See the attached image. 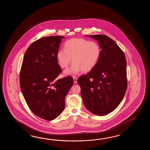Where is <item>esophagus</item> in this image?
I'll return each mask as SVG.
<instances>
[{"instance_id":"34e87169","label":"esophagus","mask_w":150,"mask_h":150,"mask_svg":"<svg viewBox=\"0 0 150 150\" xmlns=\"http://www.w3.org/2000/svg\"><path fill=\"white\" fill-rule=\"evenodd\" d=\"M73 79H74V83H77V78L75 76H73Z\"/></svg>"}]
</instances>
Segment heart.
<instances>
[{"label": "heart", "instance_id": "1", "mask_svg": "<svg viewBox=\"0 0 150 150\" xmlns=\"http://www.w3.org/2000/svg\"><path fill=\"white\" fill-rule=\"evenodd\" d=\"M101 48L98 43L84 38H72L65 42L64 49L57 51V59L62 68H66L72 62L70 68L64 71L66 75H76L83 70H92L99 61Z\"/></svg>", "mask_w": 150, "mask_h": 150}]
</instances>
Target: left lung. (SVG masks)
<instances>
[{"instance_id": "8db88e82", "label": "left lung", "mask_w": 150, "mask_h": 150, "mask_svg": "<svg viewBox=\"0 0 150 150\" xmlns=\"http://www.w3.org/2000/svg\"><path fill=\"white\" fill-rule=\"evenodd\" d=\"M98 42L101 49L99 61L86 75L78 78L83 103L93 114L103 116L121 102L127 88V61L114 41L104 35H86Z\"/></svg>"}]
</instances>
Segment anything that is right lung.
Instances as JSON below:
<instances>
[{
  "instance_id": "right-lung-1",
  "label": "right lung",
  "mask_w": 150,
  "mask_h": 150,
  "mask_svg": "<svg viewBox=\"0 0 150 150\" xmlns=\"http://www.w3.org/2000/svg\"><path fill=\"white\" fill-rule=\"evenodd\" d=\"M64 36L42 38L29 47L23 59L20 85L29 108L39 117L53 120L65 107V98L74 85L71 76L57 79L62 72L57 53Z\"/></svg>"
}]
</instances>
